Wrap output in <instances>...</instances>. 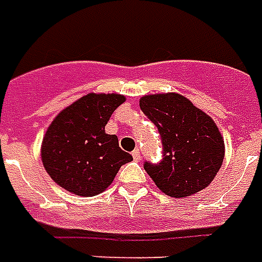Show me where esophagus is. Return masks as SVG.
I'll return each mask as SVG.
<instances>
[{
    "label": "esophagus",
    "instance_id": "esophagus-1",
    "mask_svg": "<svg viewBox=\"0 0 262 262\" xmlns=\"http://www.w3.org/2000/svg\"><path fill=\"white\" fill-rule=\"evenodd\" d=\"M132 155H133V159H135L136 162H139V161H140V150H139V149H135V150L132 152Z\"/></svg>",
    "mask_w": 262,
    "mask_h": 262
}]
</instances>
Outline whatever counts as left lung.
<instances>
[{
    "instance_id": "obj_1",
    "label": "left lung",
    "mask_w": 262,
    "mask_h": 262,
    "mask_svg": "<svg viewBox=\"0 0 262 262\" xmlns=\"http://www.w3.org/2000/svg\"><path fill=\"white\" fill-rule=\"evenodd\" d=\"M139 104L158 127L164 146L159 164L143 165L155 185L176 199L204 190L225 158V142L214 120L177 93L143 95Z\"/></svg>"
}]
</instances>
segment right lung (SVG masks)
I'll use <instances>...</instances> for the list:
<instances>
[{
    "label": "right lung",
    "instance_id": "add662e5",
    "mask_svg": "<svg viewBox=\"0 0 262 262\" xmlns=\"http://www.w3.org/2000/svg\"><path fill=\"white\" fill-rule=\"evenodd\" d=\"M126 101L122 94L90 93L65 107L43 136L40 157L50 178L67 191L93 197L113 183L122 165L133 161L105 133L113 112Z\"/></svg>",
    "mask_w": 262,
    "mask_h": 262
}]
</instances>
